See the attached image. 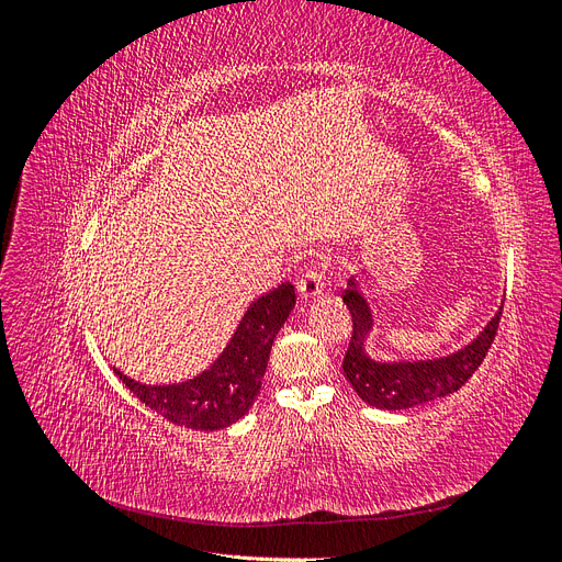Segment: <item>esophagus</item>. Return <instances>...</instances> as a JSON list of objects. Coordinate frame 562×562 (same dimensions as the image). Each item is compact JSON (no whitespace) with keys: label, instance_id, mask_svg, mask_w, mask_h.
I'll use <instances>...</instances> for the list:
<instances>
[{"label":"esophagus","instance_id":"34e87169","mask_svg":"<svg viewBox=\"0 0 562 562\" xmlns=\"http://www.w3.org/2000/svg\"><path fill=\"white\" fill-rule=\"evenodd\" d=\"M323 291V271L316 267H310L304 274L297 279V293L302 300H314Z\"/></svg>","mask_w":562,"mask_h":562}]
</instances>
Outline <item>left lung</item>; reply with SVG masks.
I'll list each match as a JSON object with an SVG mask.
<instances>
[{"instance_id": "1", "label": "left lung", "mask_w": 562, "mask_h": 562, "mask_svg": "<svg viewBox=\"0 0 562 562\" xmlns=\"http://www.w3.org/2000/svg\"><path fill=\"white\" fill-rule=\"evenodd\" d=\"M342 300L353 321L351 342L342 363L345 378L363 403L380 407V411H407V407L446 398L457 389H462L483 363L492 339L497 335L504 310L502 302L495 316L485 323V328L452 353L431 356V359L384 361L368 353V339L375 330V316H372L370 300L359 277H349Z\"/></svg>"}]
</instances>
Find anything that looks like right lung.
I'll use <instances>...</instances> for the list:
<instances>
[{
  "label": "right lung",
  "instance_id": "1",
  "mask_svg": "<svg viewBox=\"0 0 562 562\" xmlns=\"http://www.w3.org/2000/svg\"><path fill=\"white\" fill-rule=\"evenodd\" d=\"M295 307V288L281 283L274 291L252 300L239 326L217 359L196 378L173 384H143L122 370V380L164 419L196 431L227 429L239 422L260 394L262 378L277 333Z\"/></svg>",
  "mask_w": 562,
  "mask_h": 562
}]
</instances>
